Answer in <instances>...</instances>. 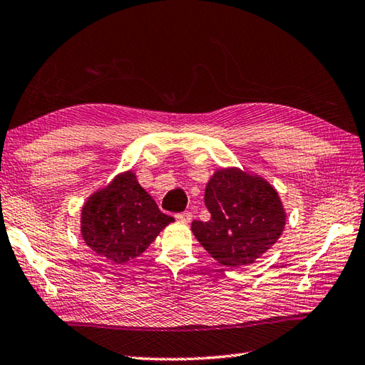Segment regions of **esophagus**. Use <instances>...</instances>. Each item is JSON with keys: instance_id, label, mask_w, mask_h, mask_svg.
<instances>
[{"instance_id": "34e87169", "label": "esophagus", "mask_w": 365, "mask_h": 365, "mask_svg": "<svg viewBox=\"0 0 365 365\" xmlns=\"http://www.w3.org/2000/svg\"><path fill=\"white\" fill-rule=\"evenodd\" d=\"M176 219L180 220V222H184V224H187V222L192 220V212L190 211H184V212L176 214Z\"/></svg>"}]
</instances>
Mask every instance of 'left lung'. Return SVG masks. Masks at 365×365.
<instances>
[{
    "label": "left lung",
    "mask_w": 365,
    "mask_h": 365,
    "mask_svg": "<svg viewBox=\"0 0 365 365\" xmlns=\"http://www.w3.org/2000/svg\"><path fill=\"white\" fill-rule=\"evenodd\" d=\"M207 222L193 220L192 232L214 259L230 267L254 263L277 242L285 210L277 190L258 175L222 168L205 190Z\"/></svg>",
    "instance_id": "8db88e82"
}]
</instances>
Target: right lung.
I'll list each match as a JSON object with an SVG mask.
<instances>
[{"instance_id":"obj_1","label":"right lung","mask_w":365,"mask_h":365,"mask_svg":"<svg viewBox=\"0 0 365 365\" xmlns=\"http://www.w3.org/2000/svg\"><path fill=\"white\" fill-rule=\"evenodd\" d=\"M173 220L141 187L135 173L125 172L86 200L80 230L96 254L123 264L143 254Z\"/></svg>"}]
</instances>
